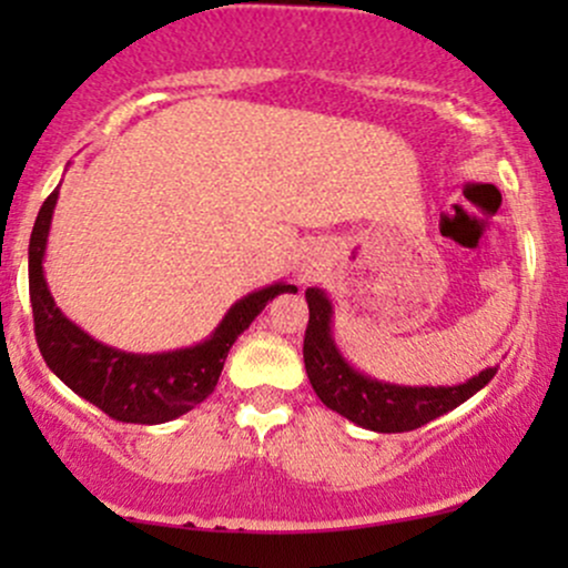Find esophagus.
Returning <instances> with one entry per match:
<instances>
[{"instance_id": "esophagus-1", "label": "esophagus", "mask_w": 568, "mask_h": 568, "mask_svg": "<svg viewBox=\"0 0 568 568\" xmlns=\"http://www.w3.org/2000/svg\"><path fill=\"white\" fill-rule=\"evenodd\" d=\"M310 275H312V264H302V266H298V277L306 280Z\"/></svg>"}]
</instances>
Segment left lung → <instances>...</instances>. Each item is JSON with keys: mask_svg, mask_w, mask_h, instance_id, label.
<instances>
[{"mask_svg": "<svg viewBox=\"0 0 568 568\" xmlns=\"http://www.w3.org/2000/svg\"><path fill=\"white\" fill-rule=\"evenodd\" d=\"M310 323L304 334V366L317 397L352 425L374 433H408L448 414L486 387L497 366L473 379L433 387V384H393L357 371L334 338V304L323 288H306Z\"/></svg>", "mask_w": 568, "mask_h": 568, "instance_id": "left-lung-1", "label": "left lung"}]
</instances>
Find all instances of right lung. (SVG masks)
<instances>
[{
  "mask_svg": "<svg viewBox=\"0 0 568 568\" xmlns=\"http://www.w3.org/2000/svg\"><path fill=\"white\" fill-rule=\"evenodd\" d=\"M61 186L39 207L29 240V296L34 310L39 352L71 393L84 397L116 422L162 425L179 419L216 389L221 368L237 336L262 315L280 293H296V285L272 283L237 298L213 334L200 344L168 352H125L109 347L69 321L55 304L44 280L50 224Z\"/></svg>",
  "mask_w": 568,
  "mask_h": 568,
  "instance_id": "1",
  "label": "right lung"
}]
</instances>
